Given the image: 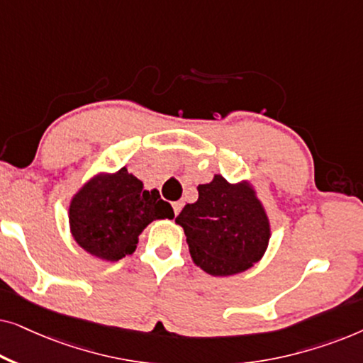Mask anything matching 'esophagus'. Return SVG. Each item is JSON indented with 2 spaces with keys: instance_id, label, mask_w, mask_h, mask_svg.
I'll use <instances>...</instances> for the list:
<instances>
[{
  "instance_id": "34e87169",
  "label": "esophagus",
  "mask_w": 363,
  "mask_h": 363,
  "mask_svg": "<svg viewBox=\"0 0 363 363\" xmlns=\"http://www.w3.org/2000/svg\"><path fill=\"white\" fill-rule=\"evenodd\" d=\"M173 211H175V215H178V213H180L182 211V208H183V203L182 201H175V203H173Z\"/></svg>"
}]
</instances>
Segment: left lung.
<instances>
[{
    "label": "left lung",
    "instance_id": "left-lung-1",
    "mask_svg": "<svg viewBox=\"0 0 363 363\" xmlns=\"http://www.w3.org/2000/svg\"><path fill=\"white\" fill-rule=\"evenodd\" d=\"M185 231L193 262L211 276H235L261 261L271 221L250 180L230 183L216 173L198 186V200L175 218Z\"/></svg>",
    "mask_w": 363,
    "mask_h": 363
}]
</instances>
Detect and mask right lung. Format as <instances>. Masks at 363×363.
<instances>
[{
	"label": "right lung",
	"mask_w": 363,
	"mask_h": 363,
	"mask_svg": "<svg viewBox=\"0 0 363 363\" xmlns=\"http://www.w3.org/2000/svg\"><path fill=\"white\" fill-rule=\"evenodd\" d=\"M175 216L158 191L127 172H101L74 193L69 228L79 246L102 261H118L137 250L140 233L155 220Z\"/></svg>",
	"instance_id": "obj_1"
}]
</instances>
